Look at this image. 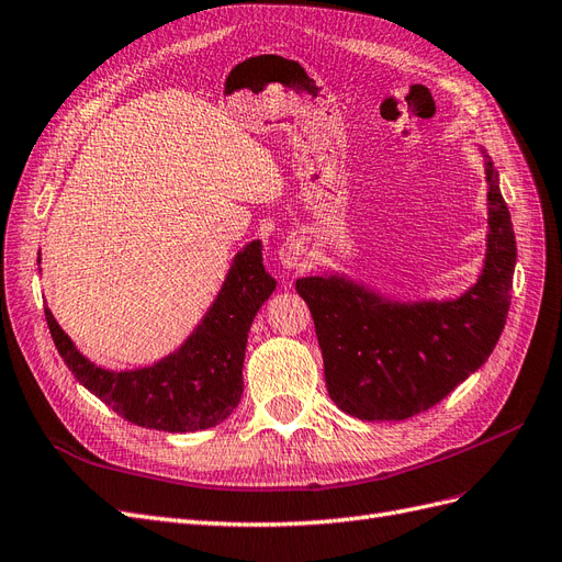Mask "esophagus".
I'll list each match as a JSON object with an SVG mask.
<instances>
[{
  "instance_id": "1",
  "label": "esophagus",
  "mask_w": 562,
  "mask_h": 562,
  "mask_svg": "<svg viewBox=\"0 0 562 562\" xmlns=\"http://www.w3.org/2000/svg\"><path fill=\"white\" fill-rule=\"evenodd\" d=\"M304 262H307V248H304V244L300 239H291L281 246L283 269H288V271L300 269V267H304Z\"/></svg>"
}]
</instances>
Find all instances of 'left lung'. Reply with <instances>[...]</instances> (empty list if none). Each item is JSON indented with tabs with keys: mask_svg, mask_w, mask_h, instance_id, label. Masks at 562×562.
Instances as JSON below:
<instances>
[{
	"mask_svg": "<svg viewBox=\"0 0 562 562\" xmlns=\"http://www.w3.org/2000/svg\"><path fill=\"white\" fill-rule=\"evenodd\" d=\"M487 176V252L483 274L448 302H394L345 277L297 279L323 353L328 394L366 422L407 419L429 411L479 370L495 349L512 304L516 234Z\"/></svg>",
	"mask_w": 562,
	"mask_h": 562,
	"instance_id": "8db88e82",
	"label": "left lung"
}]
</instances>
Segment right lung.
<instances>
[{"instance_id": "obj_1", "label": "right lung", "mask_w": 562, "mask_h": 562, "mask_svg": "<svg viewBox=\"0 0 562 562\" xmlns=\"http://www.w3.org/2000/svg\"><path fill=\"white\" fill-rule=\"evenodd\" d=\"M274 288L262 265V244H248L187 342L155 366L124 372L91 363L50 310L44 314L65 366L93 396L138 427L187 434L215 427L239 405L250 323Z\"/></svg>"}]
</instances>
